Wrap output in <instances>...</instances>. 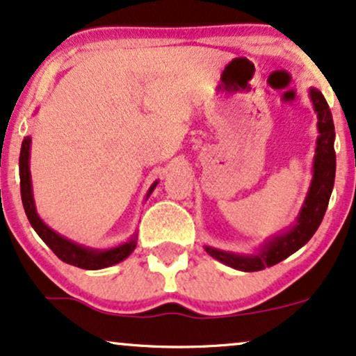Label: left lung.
<instances>
[{
    "instance_id": "left-lung-1",
    "label": "left lung",
    "mask_w": 356,
    "mask_h": 356,
    "mask_svg": "<svg viewBox=\"0 0 356 356\" xmlns=\"http://www.w3.org/2000/svg\"><path fill=\"white\" fill-rule=\"evenodd\" d=\"M314 108L318 117V138L317 155L314 161V179L310 185L309 195L304 203V208L297 219V225L282 236H277L269 241L257 256H236V254L218 251L213 248H204L209 256H213L222 264L234 267L244 272L262 270L277 262L287 259L291 254L299 251L302 245L309 243V239L318 229L320 222L325 216L328 200H330L333 183H335V127H333L332 112L322 92L310 89Z\"/></svg>"
}]
</instances>
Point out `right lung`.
I'll return each instance as SVG.
<instances>
[{"instance_id": "right-lung-1", "label": "right lung", "mask_w": 356, "mask_h": 356, "mask_svg": "<svg viewBox=\"0 0 356 356\" xmlns=\"http://www.w3.org/2000/svg\"><path fill=\"white\" fill-rule=\"evenodd\" d=\"M29 145L31 138L26 137L21 145V153H19V185H21V200H23V206L26 216H28L31 226L34 227V231L38 232L39 238L51 248V251L56 254L60 261L67 262V264L81 267V269H104V267L113 266L117 262L124 261L125 257H129L131 251L137 248V238H131L129 243L118 245V248L108 249V251H92V249H86L82 245H77L71 243L69 239L63 238L57 232H54L51 227H47L41 221V218L38 216L36 208H34L33 201V191H31V177H29ZM156 186V183L150 188L148 196L152 195L153 188ZM147 196V198H148Z\"/></svg>"}]
</instances>
